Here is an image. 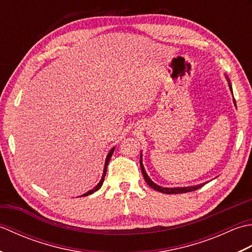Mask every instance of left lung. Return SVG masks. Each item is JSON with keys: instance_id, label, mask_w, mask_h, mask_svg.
<instances>
[{"instance_id": "1", "label": "left lung", "mask_w": 252, "mask_h": 252, "mask_svg": "<svg viewBox=\"0 0 252 252\" xmlns=\"http://www.w3.org/2000/svg\"><path fill=\"white\" fill-rule=\"evenodd\" d=\"M228 80V79H227ZM229 82V81H228ZM229 84V89H231V92L233 94V90H232V85L231 83ZM234 103L235 105H236V101H235V98H234ZM140 164H141V169H142V173H143V176L144 179H145L146 183L152 187V189H156L160 192H164V194H183V192H189V191H194V190H197L198 189H200V187H202L205 184H199L197 186H189V187H175V189H168V187H161L159 186L157 184H155L154 182L148 178L147 173L145 172V170H144V167H143V163H142V156H141V161H140Z\"/></svg>"}]
</instances>
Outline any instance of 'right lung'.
Listing matches in <instances>:
<instances>
[{
    "mask_svg": "<svg viewBox=\"0 0 252 252\" xmlns=\"http://www.w3.org/2000/svg\"><path fill=\"white\" fill-rule=\"evenodd\" d=\"M114 151H115V148H112L111 151L109 152V154L107 155V158H106V161H105V168H104V173H103V176H101V180L99 181V183L96 185L93 189H91L90 191H88L87 194H84V195H82V196H88V195H91V194H93L94 191H96V190H98L100 187H101V185H103V183H104V180H105V175H106V171H107V165H108V162H109V160H110V158H111V156H112V154H114Z\"/></svg>",
    "mask_w": 252,
    "mask_h": 252,
    "instance_id": "right-lung-1",
    "label": "right lung"
}]
</instances>
